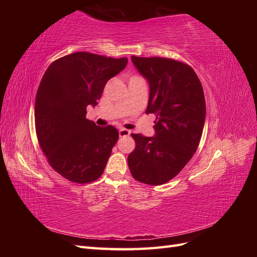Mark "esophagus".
Returning <instances> with one entry per match:
<instances>
[{"mask_svg":"<svg viewBox=\"0 0 257 257\" xmlns=\"http://www.w3.org/2000/svg\"><path fill=\"white\" fill-rule=\"evenodd\" d=\"M131 134V132L128 130H125V128H120L119 130V136L120 137H125V136H128Z\"/></svg>","mask_w":257,"mask_h":257,"instance_id":"1","label":"esophagus"}]
</instances>
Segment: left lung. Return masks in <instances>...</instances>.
I'll return each mask as SVG.
<instances>
[{
    "mask_svg": "<svg viewBox=\"0 0 257 257\" xmlns=\"http://www.w3.org/2000/svg\"><path fill=\"white\" fill-rule=\"evenodd\" d=\"M132 61L150 85L146 113L157 119L154 137L131 134L135 149L127 164L135 180L161 185L180 173L197 150L206 118L203 85L181 61L135 56Z\"/></svg>",
    "mask_w": 257,
    "mask_h": 257,
    "instance_id": "8db88e82",
    "label": "left lung"
}]
</instances>
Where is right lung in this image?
<instances>
[{"instance_id": "add662e5", "label": "right lung", "mask_w": 257, "mask_h": 257, "mask_svg": "<svg viewBox=\"0 0 257 257\" xmlns=\"http://www.w3.org/2000/svg\"><path fill=\"white\" fill-rule=\"evenodd\" d=\"M127 64L85 51L62 57L45 72L35 98V130L47 162L67 180L84 184L103 175L119 138L112 125L97 126L85 118L105 84Z\"/></svg>"}]
</instances>
